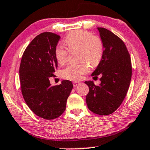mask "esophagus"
Wrapping results in <instances>:
<instances>
[{
	"instance_id": "34e87169",
	"label": "esophagus",
	"mask_w": 150,
	"mask_h": 150,
	"mask_svg": "<svg viewBox=\"0 0 150 150\" xmlns=\"http://www.w3.org/2000/svg\"><path fill=\"white\" fill-rule=\"evenodd\" d=\"M80 83L79 82H77V81H74L73 82V85H74V87H76V86L79 85Z\"/></svg>"
}]
</instances>
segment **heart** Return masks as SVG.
<instances>
[{
    "instance_id": "1",
    "label": "heart",
    "mask_w": 150,
    "mask_h": 150,
    "mask_svg": "<svg viewBox=\"0 0 150 150\" xmlns=\"http://www.w3.org/2000/svg\"><path fill=\"white\" fill-rule=\"evenodd\" d=\"M65 42L69 51L79 50L78 64H69L61 70L63 78L78 81L88 73L91 67H96L102 60L104 52V45L101 39L93 36L91 33L83 30H74L65 37ZM69 54L68 49L59 44L55 47L54 55L60 64L66 62Z\"/></svg>"
}]
</instances>
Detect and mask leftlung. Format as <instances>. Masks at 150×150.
I'll return each instance as SVG.
<instances>
[{
	"label": "left lung",
	"mask_w": 150,
	"mask_h": 150,
	"mask_svg": "<svg viewBox=\"0 0 150 150\" xmlns=\"http://www.w3.org/2000/svg\"><path fill=\"white\" fill-rule=\"evenodd\" d=\"M97 28L103 42L104 52L91 76L100 74L101 83L96 85L93 81L85 82L89 89L86 102L94 113L108 115L120 107L126 97L132 77V64L124 42L106 28Z\"/></svg>",
	"instance_id": "obj_1"
}]
</instances>
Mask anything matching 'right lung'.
<instances>
[{
	"instance_id": "right-lung-1",
	"label": "right lung",
	"mask_w": 150,
	"mask_h": 150,
	"mask_svg": "<svg viewBox=\"0 0 150 150\" xmlns=\"http://www.w3.org/2000/svg\"><path fill=\"white\" fill-rule=\"evenodd\" d=\"M60 36L42 33L28 44L22 57L20 81L22 94L35 114L45 120H54L65 111L67 98L73 88L71 81L63 80L51 86L50 77L57 68L54 50Z\"/></svg>"
}]
</instances>
